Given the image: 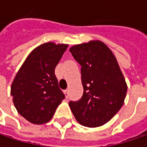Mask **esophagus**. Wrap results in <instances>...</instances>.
<instances>
[{"label":"esophagus","mask_w":147,"mask_h":147,"mask_svg":"<svg viewBox=\"0 0 147 147\" xmlns=\"http://www.w3.org/2000/svg\"><path fill=\"white\" fill-rule=\"evenodd\" d=\"M65 93H66L67 96H69V89H66V90H65Z\"/></svg>","instance_id":"34e87169"}]
</instances>
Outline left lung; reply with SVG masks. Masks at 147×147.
I'll use <instances>...</instances> for the list:
<instances>
[{
  "label": "left lung",
  "instance_id": "1",
  "mask_svg": "<svg viewBox=\"0 0 147 147\" xmlns=\"http://www.w3.org/2000/svg\"><path fill=\"white\" fill-rule=\"evenodd\" d=\"M70 51L81 65L83 95L69 106L76 120L96 127L109 122L121 109L127 83L115 56L104 42L96 40L73 46Z\"/></svg>",
  "mask_w": 147,
  "mask_h": 147
}]
</instances>
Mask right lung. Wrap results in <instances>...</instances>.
Listing matches in <instances>:
<instances>
[{
    "mask_svg": "<svg viewBox=\"0 0 147 147\" xmlns=\"http://www.w3.org/2000/svg\"><path fill=\"white\" fill-rule=\"evenodd\" d=\"M68 46L51 42L38 46L15 75L10 88L13 102L18 113L32 123L50 121L65 99L55 69Z\"/></svg>",
    "mask_w": 147,
    "mask_h": 147,
    "instance_id": "add662e5",
    "label": "right lung"
}]
</instances>
